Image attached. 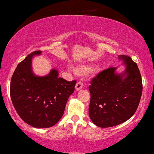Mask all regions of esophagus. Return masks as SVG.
I'll return each mask as SVG.
<instances>
[{
  "mask_svg": "<svg viewBox=\"0 0 154 154\" xmlns=\"http://www.w3.org/2000/svg\"><path fill=\"white\" fill-rule=\"evenodd\" d=\"M83 83L82 82H78L77 83L76 85H75V89H76L77 90H79L80 89H82V88H83Z\"/></svg>",
  "mask_w": 154,
  "mask_h": 154,
  "instance_id": "esophagus-1",
  "label": "esophagus"
}]
</instances>
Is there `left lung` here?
Here are the masks:
<instances>
[{
  "mask_svg": "<svg viewBox=\"0 0 154 154\" xmlns=\"http://www.w3.org/2000/svg\"><path fill=\"white\" fill-rule=\"evenodd\" d=\"M119 58L126 66L124 73L116 74L117 68L109 67L90 82L89 116L101 128L127 121L136 112L141 98L143 83L137 63L128 56L119 55Z\"/></svg>",
  "mask_w": 154,
  "mask_h": 154,
  "instance_id": "left-lung-1",
  "label": "left lung"
}]
</instances>
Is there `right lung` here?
<instances>
[{
  "label": "right lung",
  "mask_w": 154,
  "mask_h": 154,
  "mask_svg": "<svg viewBox=\"0 0 154 154\" xmlns=\"http://www.w3.org/2000/svg\"><path fill=\"white\" fill-rule=\"evenodd\" d=\"M41 53L40 50L33 51L18 64L11 77L10 96L17 113L26 123L35 128H49L63 116L77 81L59 77L56 69L47 76H35L31 60Z\"/></svg>",
  "instance_id": "1"
}]
</instances>
